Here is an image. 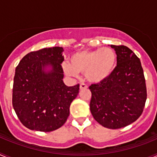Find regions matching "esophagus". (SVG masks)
Listing matches in <instances>:
<instances>
[{
    "mask_svg": "<svg viewBox=\"0 0 157 157\" xmlns=\"http://www.w3.org/2000/svg\"><path fill=\"white\" fill-rule=\"evenodd\" d=\"M87 86L86 85V84H84V83H81V84H80V86H79V88H80V90H84V89H87Z\"/></svg>",
    "mask_w": 157,
    "mask_h": 157,
    "instance_id": "esophagus-1",
    "label": "esophagus"
}]
</instances>
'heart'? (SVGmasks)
<instances>
[{"mask_svg": "<svg viewBox=\"0 0 157 157\" xmlns=\"http://www.w3.org/2000/svg\"><path fill=\"white\" fill-rule=\"evenodd\" d=\"M116 62V52L105 47L75 52L69 58L68 64H63V68L67 75L75 76L82 73L85 74L88 81L98 83L105 81L112 74Z\"/></svg>", "mask_w": 157, "mask_h": 157, "instance_id": "1", "label": "heart"}]
</instances>
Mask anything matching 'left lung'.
<instances>
[{"instance_id": "left-lung-1", "label": "left lung", "mask_w": 157, "mask_h": 157, "mask_svg": "<svg viewBox=\"0 0 157 157\" xmlns=\"http://www.w3.org/2000/svg\"><path fill=\"white\" fill-rule=\"evenodd\" d=\"M117 65L107 79L92 84L90 109L98 123L119 129L138 120L147 98L144 72L139 58L125 45H113Z\"/></svg>"}]
</instances>
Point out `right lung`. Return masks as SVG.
Here are the masks:
<instances>
[{
    "mask_svg": "<svg viewBox=\"0 0 157 157\" xmlns=\"http://www.w3.org/2000/svg\"><path fill=\"white\" fill-rule=\"evenodd\" d=\"M63 51L56 46L30 52L16 67L12 105L19 120L30 130L50 132L61 127L70 114L79 84L67 86L63 83Z\"/></svg>",
    "mask_w": 157,
    "mask_h": 157,
    "instance_id": "obj_1",
    "label": "right lung"
}]
</instances>
